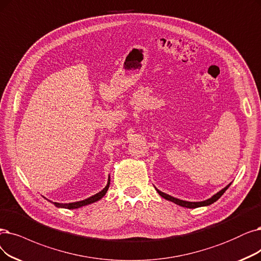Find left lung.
<instances>
[{
  "mask_svg": "<svg viewBox=\"0 0 261 261\" xmlns=\"http://www.w3.org/2000/svg\"><path fill=\"white\" fill-rule=\"evenodd\" d=\"M230 184H231V183H229L226 187H224V189H223L222 191H220L218 193H216L215 195H213L211 198H209V199H206V200H204V201H198V202H192V201L181 200V199H178V198H174V197H172V196H170V195H167V194H165V193H163V192L159 191L158 189H156V187H155V190L158 191V193H159L163 198H165V199H167V200L172 201V202H174L175 204L181 205V206H184V207H190V209H195V207L210 205V204H212L213 202H215L216 200L220 199V198L222 197V195L227 191L228 187L230 186Z\"/></svg>",
  "mask_w": 261,
  "mask_h": 261,
  "instance_id": "8db88e82",
  "label": "left lung"
}]
</instances>
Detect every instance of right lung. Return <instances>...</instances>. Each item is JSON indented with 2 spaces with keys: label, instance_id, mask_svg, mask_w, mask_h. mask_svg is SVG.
<instances>
[{
  "label": "right lung",
  "instance_id": "add662e5",
  "mask_svg": "<svg viewBox=\"0 0 261 261\" xmlns=\"http://www.w3.org/2000/svg\"><path fill=\"white\" fill-rule=\"evenodd\" d=\"M109 185H110V176L108 179V182H107V185L105 186V189H102V191H100L99 193L93 195L89 198H87V199L85 200H81V201H77V202H70V203H59V202H52L56 206L58 207H65V209H78V207H81L83 205H87V204H90V203H93V202H96L98 201L99 199H101V198L106 195L108 189H109Z\"/></svg>",
  "mask_w": 261,
  "mask_h": 261
}]
</instances>
